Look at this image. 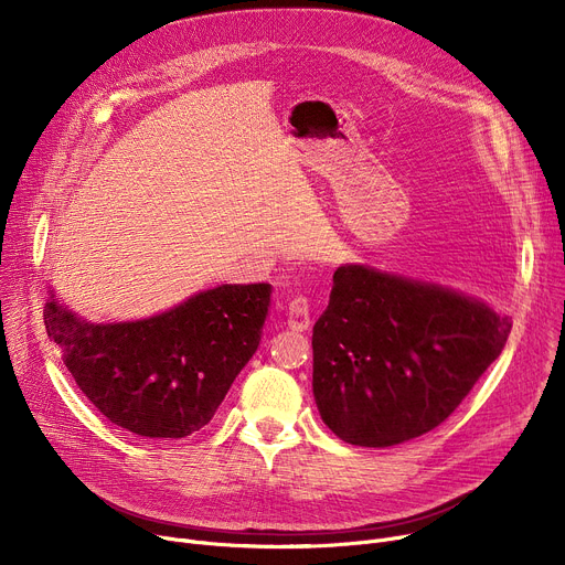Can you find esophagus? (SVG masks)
Returning a JSON list of instances; mask_svg holds the SVG:
<instances>
[{
    "mask_svg": "<svg viewBox=\"0 0 565 565\" xmlns=\"http://www.w3.org/2000/svg\"><path fill=\"white\" fill-rule=\"evenodd\" d=\"M288 328L292 332H307L311 328V307L302 295H298V298L290 300L288 305Z\"/></svg>",
    "mask_w": 565,
    "mask_h": 565,
    "instance_id": "esophagus-1",
    "label": "esophagus"
}]
</instances>
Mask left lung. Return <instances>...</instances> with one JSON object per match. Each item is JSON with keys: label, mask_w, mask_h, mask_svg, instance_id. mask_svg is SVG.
Segmentation results:
<instances>
[{"label": "left lung", "mask_w": 565, "mask_h": 565, "mask_svg": "<svg viewBox=\"0 0 565 565\" xmlns=\"http://www.w3.org/2000/svg\"><path fill=\"white\" fill-rule=\"evenodd\" d=\"M513 322L426 281L341 265L313 324V396L354 447H394L447 422L499 358Z\"/></svg>", "instance_id": "left-lung-1"}]
</instances>
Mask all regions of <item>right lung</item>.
<instances>
[{
	"label": "right lung",
	"mask_w": 565,
	"mask_h": 565,
	"mask_svg": "<svg viewBox=\"0 0 565 565\" xmlns=\"http://www.w3.org/2000/svg\"><path fill=\"white\" fill-rule=\"evenodd\" d=\"M270 284L217 286L160 316L92 324L54 295L45 330L82 394L139 437H188L213 419L258 348Z\"/></svg>",
	"instance_id": "right-lung-1"
}]
</instances>
